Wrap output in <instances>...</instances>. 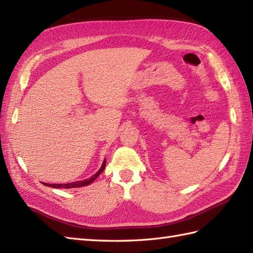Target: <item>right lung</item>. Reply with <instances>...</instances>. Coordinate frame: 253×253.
Returning <instances> with one entry per match:
<instances>
[{"mask_svg":"<svg viewBox=\"0 0 253 253\" xmlns=\"http://www.w3.org/2000/svg\"><path fill=\"white\" fill-rule=\"evenodd\" d=\"M105 162L106 160H104L103 164H102L101 169L96 171V173L91 176L90 178L88 179H84V180H79V181H75V182H68V184H45V182H42V184L45 185V186H49V187H53V188H66V189H69V188H78V187H84V186H88L89 184H91L96 177H99V175L102 173V171L104 170L105 169Z\"/></svg>","mask_w":253,"mask_h":253,"instance_id":"obj_1","label":"right lung"}]
</instances>
